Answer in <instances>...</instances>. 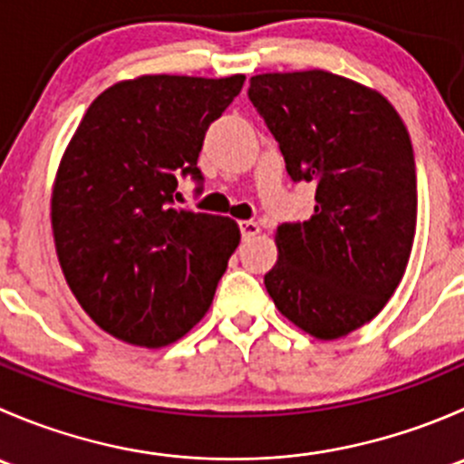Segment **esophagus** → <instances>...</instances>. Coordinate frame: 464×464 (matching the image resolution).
<instances>
[{"mask_svg":"<svg viewBox=\"0 0 464 464\" xmlns=\"http://www.w3.org/2000/svg\"><path fill=\"white\" fill-rule=\"evenodd\" d=\"M240 233L245 240H249V237L258 236L260 233V224L258 222H251V219H242L240 222Z\"/></svg>","mask_w":464,"mask_h":464,"instance_id":"34e87169","label":"esophagus"}]
</instances>
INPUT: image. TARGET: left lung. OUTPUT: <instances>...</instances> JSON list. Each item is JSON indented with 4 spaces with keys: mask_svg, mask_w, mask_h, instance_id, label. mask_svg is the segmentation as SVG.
I'll return each instance as SVG.
<instances>
[{
    "mask_svg": "<svg viewBox=\"0 0 464 464\" xmlns=\"http://www.w3.org/2000/svg\"><path fill=\"white\" fill-rule=\"evenodd\" d=\"M249 101L294 181H316L314 215L276 228L265 287L316 339L350 334L382 312L409 265L418 222L411 137L395 107L330 72L262 73Z\"/></svg>",
    "mask_w": 464,
    "mask_h": 464,
    "instance_id": "left-lung-1",
    "label": "left lung"
}]
</instances>
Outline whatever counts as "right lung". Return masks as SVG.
Instances as JSON below:
<instances>
[{
  "label": "right lung",
  "mask_w": 464,
  "mask_h": 464,
  "mask_svg": "<svg viewBox=\"0 0 464 464\" xmlns=\"http://www.w3.org/2000/svg\"><path fill=\"white\" fill-rule=\"evenodd\" d=\"M245 76H141L89 105L55 177L51 227L73 296L121 341L161 348L202 321L240 245L231 218L175 208L206 130Z\"/></svg>",
  "instance_id": "add662e5"
}]
</instances>
